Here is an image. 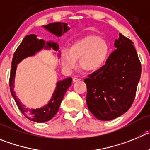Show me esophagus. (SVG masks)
Returning <instances> with one entry per match:
<instances>
[{
    "label": "esophagus",
    "mask_w": 150,
    "mask_h": 150,
    "mask_svg": "<svg viewBox=\"0 0 150 150\" xmlns=\"http://www.w3.org/2000/svg\"><path fill=\"white\" fill-rule=\"evenodd\" d=\"M80 78H76V77H74L73 78H72V81L73 82H77V81H80Z\"/></svg>",
    "instance_id": "34e87169"
}]
</instances>
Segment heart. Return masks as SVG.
Masks as SVG:
<instances>
[{"instance_id": "b5f03b06", "label": "heart", "mask_w": 150, "mask_h": 150, "mask_svg": "<svg viewBox=\"0 0 150 150\" xmlns=\"http://www.w3.org/2000/svg\"><path fill=\"white\" fill-rule=\"evenodd\" d=\"M109 43L96 35H89L75 40L61 52V64L65 69L73 68L76 60L79 59V66L86 72L98 70L108 58Z\"/></svg>"}]
</instances>
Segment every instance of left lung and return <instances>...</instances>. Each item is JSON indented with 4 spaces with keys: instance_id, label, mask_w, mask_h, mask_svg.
Returning a JSON list of instances; mask_svg holds the SVG:
<instances>
[{
    "instance_id": "8db88e82",
    "label": "left lung",
    "mask_w": 150,
    "mask_h": 150,
    "mask_svg": "<svg viewBox=\"0 0 150 150\" xmlns=\"http://www.w3.org/2000/svg\"><path fill=\"white\" fill-rule=\"evenodd\" d=\"M133 42L119 33L115 50L105 65L84 79L86 103L98 119L110 121L131 107L141 74V64Z\"/></svg>"
}]
</instances>
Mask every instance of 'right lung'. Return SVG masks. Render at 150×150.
I'll list each match as a JSON object with an SVG mask.
<instances>
[{"mask_svg":"<svg viewBox=\"0 0 150 150\" xmlns=\"http://www.w3.org/2000/svg\"><path fill=\"white\" fill-rule=\"evenodd\" d=\"M43 27L46 28L47 30L50 31V33H53L58 37L61 36V35L65 33L69 29V28L67 26V23H62V22L51 23L47 26H43ZM43 47L44 48L52 47L53 50H58V45L57 43L49 42V43H47V45H45V42L42 39L37 38V35H35L32 34L26 35L14 53L12 61L10 77H9V87H10L11 94L15 99L18 109L28 119L38 123L50 121L54 117V115L58 112L60 105L64 98V94L67 92V89L71 86L72 81V78H68L61 81H58L57 83V86H56L54 92L53 93L52 98L50 100L48 104H47L42 108L36 109V110H33V109L29 110V109L26 108L24 105L21 103L14 92V82H15L17 64L28 56L34 55L35 52H38Z\"/></svg>","mask_w":150,"mask_h":150,"instance_id":"add662e5","label":"right lung"}]
</instances>
